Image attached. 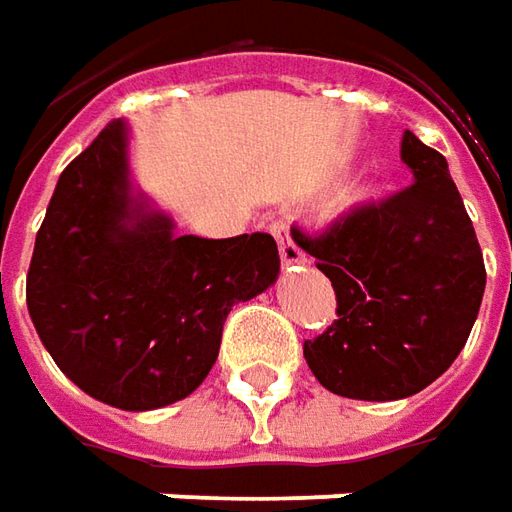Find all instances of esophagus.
Wrapping results in <instances>:
<instances>
[{
	"instance_id": "esophagus-1",
	"label": "esophagus",
	"mask_w": 512,
	"mask_h": 512,
	"mask_svg": "<svg viewBox=\"0 0 512 512\" xmlns=\"http://www.w3.org/2000/svg\"><path fill=\"white\" fill-rule=\"evenodd\" d=\"M271 232H274V238H277V243H280V257H283L285 266L305 263V252H302L297 243L291 241V232H288V227H285L283 221H277V224L271 227Z\"/></svg>"
}]
</instances>
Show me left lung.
<instances>
[{
  "instance_id": "8db88e82",
  "label": "left lung",
  "mask_w": 512,
  "mask_h": 512,
  "mask_svg": "<svg viewBox=\"0 0 512 512\" xmlns=\"http://www.w3.org/2000/svg\"><path fill=\"white\" fill-rule=\"evenodd\" d=\"M415 182L319 235L291 229L336 291V316L305 339L316 381L353 401H398L437 381L471 336L485 260L446 156L406 131Z\"/></svg>"
}]
</instances>
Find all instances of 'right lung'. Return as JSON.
Segmentation results:
<instances>
[{"instance_id": "right-lung-1", "label": "right lung", "mask_w": 512, "mask_h": 512, "mask_svg": "<svg viewBox=\"0 0 512 512\" xmlns=\"http://www.w3.org/2000/svg\"><path fill=\"white\" fill-rule=\"evenodd\" d=\"M280 274L266 232L173 235L134 190L128 125L109 123L55 184L27 271V311L58 370L97 401L148 412L212 370L232 305Z\"/></svg>"}]
</instances>
